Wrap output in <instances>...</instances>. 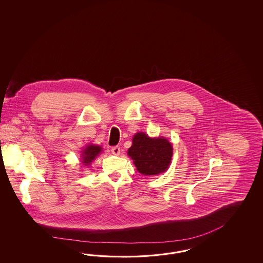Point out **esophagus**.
I'll return each instance as SVG.
<instances>
[{"mask_svg": "<svg viewBox=\"0 0 263 263\" xmlns=\"http://www.w3.org/2000/svg\"><path fill=\"white\" fill-rule=\"evenodd\" d=\"M111 151H112L114 155H119L120 154V147L119 146H114V147H112Z\"/></svg>", "mask_w": 263, "mask_h": 263, "instance_id": "1", "label": "esophagus"}]
</instances>
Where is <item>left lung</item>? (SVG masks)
I'll list each match as a JSON object with an SVG mask.
<instances>
[{
    "label": "left lung",
    "instance_id": "obj_1",
    "mask_svg": "<svg viewBox=\"0 0 263 263\" xmlns=\"http://www.w3.org/2000/svg\"><path fill=\"white\" fill-rule=\"evenodd\" d=\"M128 155L133 159L139 173L155 176L167 170L173 155V147L164 137L151 138L145 133H137L134 134Z\"/></svg>",
    "mask_w": 263,
    "mask_h": 263
}]
</instances>
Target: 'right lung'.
I'll use <instances>...</instances> for the list:
<instances>
[{
  "instance_id": "obj_1",
  "label": "right lung",
  "mask_w": 263,
  "mask_h": 263,
  "mask_svg": "<svg viewBox=\"0 0 263 263\" xmlns=\"http://www.w3.org/2000/svg\"><path fill=\"white\" fill-rule=\"evenodd\" d=\"M101 146L100 145H88L84 148L82 152V162L85 166L90 165V163L93 162L96 159V157L99 156V154L101 152Z\"/></svg>"
}]
</instances>
